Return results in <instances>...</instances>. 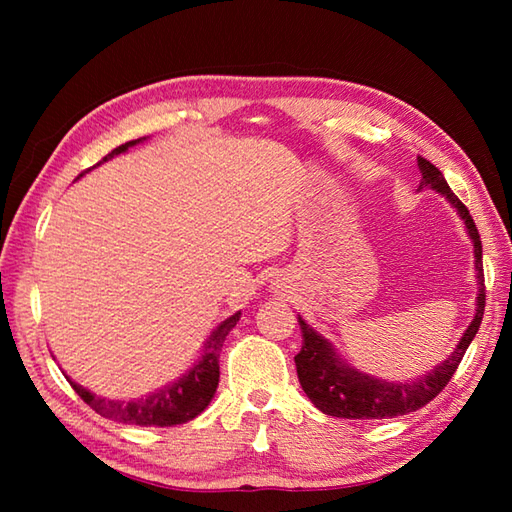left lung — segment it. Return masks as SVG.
I'll list each match as a JSON object with an SVG mask.
<instances>
[{
    "label": "left lung",
    "instance_id": "left-lung-1",
    "mask_svg": "<svg viewBox=\"0 0 512 512\" xmlns=\"http://www.w3.org/2000/svg\"><path fill=\"white\" fill-rule=\"evenodd\" d=\"M418 167L422 173L418 189H436L438 193H442L444 198L453 204V209H458L466 224V231H469L473 239L477 286H480V290H477L475 317L447 361L440 363L436 369H431V372L424 374L422 378L413 380V383H387L383 378L356 372L354 367L343 363L341 358L336 356L334 347L332 343H328V339H323L321 334L314 332L310 325L299 317V328L303 336L301 352L295 356L299 383L303 391H306V396L312 400V405L321 409L323 413H328V416L350 420H380L418 411L449 385V380L455 374V369H458L464 352L469 350L473 336L480 330L486 303L480 233H477V226L469 209H466L458 195L449 189L442 171L422 156H418Z\"/></svg>",
    "mask_w": 512,
    "mask_h": 512
}]
</instances>
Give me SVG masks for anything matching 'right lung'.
Returning <instances> with one entry per match:
<instances>
[{"instance_id":"right-lung-1","label":"right lung","mask_w":512,"mask_h":512,"mask_svg":"<svg viewBox=\"0 0 512 512\" xmlns=\"http://www.w3.org/2000/svg\"><path fill=\"white\" fill-rule=\"evenodd\" d=\"M140 140L143 138L129 140V143L112 149V154H107L103 158V162L118 156V154H123V151L134 147L136 143H140ZM99 165L101 162H96L94 167H99ZM81 176L83 173H79V178ZM239 314L242 312H235L233 317H228L226 321L217 325L215 332L204 343L200 361L195 363L187 374H184L180 380H176V383L162 387L149 396H143L138 400H129V402L105 400V398H99L96 394H92V391H88L85 387L76 385L74 380H70L68 376L65 378L70 380V385L76 394L88 402V405L96 413H101L103 418L125 422V424H138V427H173V424L189 422L195 416H200V413L209 407V402L217 389V383H220L222 345L226 341L228 332H231L235 328V323L239 321Z\"/></svg>"}]
</instances>
